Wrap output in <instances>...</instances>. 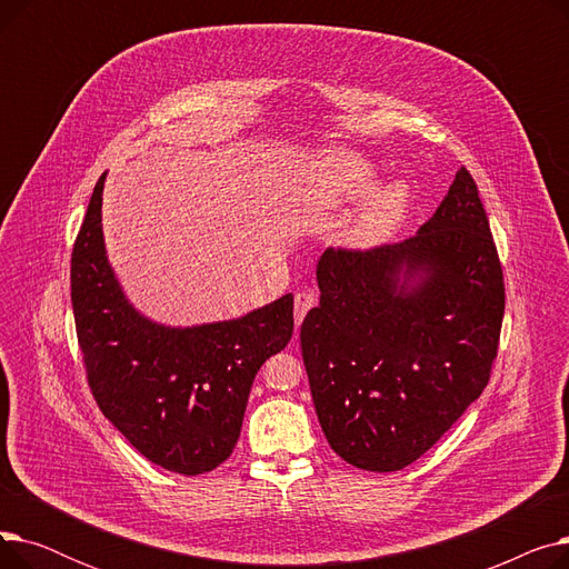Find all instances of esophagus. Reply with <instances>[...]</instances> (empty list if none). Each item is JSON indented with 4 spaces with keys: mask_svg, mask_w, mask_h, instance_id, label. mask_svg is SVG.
<instances>
[{
    "mask_svg": "<svg viewBox=\"0 0 569 569\" xmlns=\"http://www.w3.org/2000/svg\"><path fill=\"white\" fill-rule=\"evenodd\" d=\"M316 305V295L311 290H300L295 295V322L300 325L307 316V311Z\"/></svg>",
    "mask_w": 569,
    "mask_h": 569,
    "instance_id": "esophagus-1",
    "label": "esophagus"
}]
</instances>
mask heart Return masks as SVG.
Instances as JSON below:
<instances>
[{
    "label": "heart",
    "mask_w": 569,
    "mask_h": 569,
    "mask_svg": "<svg viewBox=\"0 0 569 569\" xmlns=\"http://www.w3.org/2000/svg\"><path fill=\"white\" fill-rule=\"evenodd\" d=\"M320 184L332 202L350 204L365 200L373 192L378 184V172L362 157L339 152L320 163ZM406 200L408 193L401 184L378 189L355 221V239H360V242H378V239L390 234L406 212Z\"/></svg>",
    "instance_id": "obj_1"
}]
</instances>
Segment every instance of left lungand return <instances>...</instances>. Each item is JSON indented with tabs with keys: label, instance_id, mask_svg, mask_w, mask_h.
<instances>
[{
	"label": "left lung",
	"instance_id": "1",
	"mask_svg": "<svg viewBox=\"0 0 569 569\" xmlns=\"http://www.w3.org/2000/svg\"><path fill=\"white\" fill-rule=\"evenodd\" d=\"M302 360L320 427L355 468L410 466L480 399L498 355L505 281L466 166L412 237L327 249Z\"/></svg>",
	"mask_w": 569,
	"mask_h": 569
}]
</instances>
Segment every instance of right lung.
Instances as JSON below:
<instances>
[{
    "instance_id": "add662e5",
    "label": "right lung",
    "mask_w": 569,
    "mask_h": 569,
    "mask_svg": "<svg viewBox=\"0 0 569 569\" xmlns=\"http://www.w3.org/2000/svg\"><path fill=\"white\" fill-rule=\"evenodd\" d=\"M99 177L71 253V305L89 390L152 463L200 475L234 450L256 373L292 337V295L244 318L163 327L119 288L103 249Z\"/></svg>"
}]
</instances>
